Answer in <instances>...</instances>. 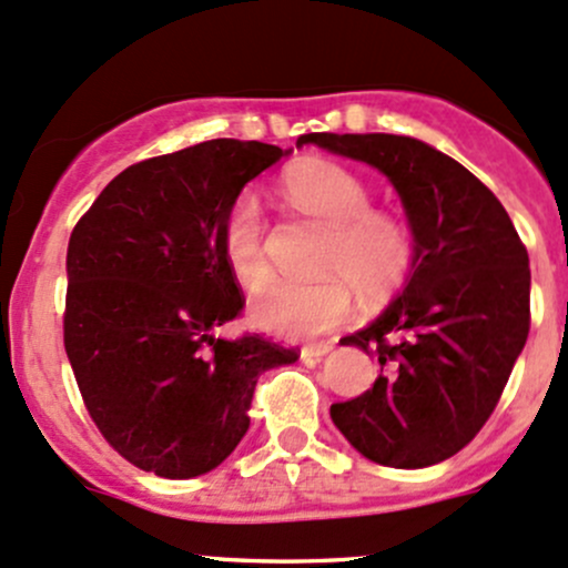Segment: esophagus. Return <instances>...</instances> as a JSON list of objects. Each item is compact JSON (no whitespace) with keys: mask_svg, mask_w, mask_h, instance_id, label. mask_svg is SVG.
<instances>
[{"mask_svg":"<svg viewBox=\"0 0 568 568\" xmlns=\"http://www.w3.org/2000/svg\"><path fill=\"white\" fill-rule=\"evenodd\" d=\"M332 353V342H315V345H307L302 347V358L304 361H317L323 358V355Z\"/></svg>","mask_w":568,"mask_h":568,"instance_id":"1","label":"esophagus"}]
</instances>
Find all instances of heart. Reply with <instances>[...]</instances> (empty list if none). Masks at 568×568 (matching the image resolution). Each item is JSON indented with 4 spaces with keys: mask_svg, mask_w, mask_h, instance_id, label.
<instances>
[{
    "mask_svg": "<svg viewBox=\"0 0 568 568\" xmlns=\"http://www.w3.org/2000/svg\"><path fill=\"white\" fill-rule=\"evenodd\" d=\"M283 196L326 223L315 283L274 280L251 304L258 328L277 336L332 332L353 313L355 288L364 298L394 294L415 266V234L402 215L372 207L369 185L336 161H302L283 174ZM229 272L245 291L270 277L264 215L253 191L236 193L221 223Z\"/></svg>",
    "mask_w": 568,
    "mask_h": 568,
    "instance_id": "obj_1",
    "label": "heart"
}]
</instances>
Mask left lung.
Listing matches in <instances>:
<instances>
[{"mask_svg":"<svg viewBox=\"0 0 568 568\" xmlns=\"http://www.w3.org/2000/svg\"><path fill=\"white\" fill-rule=\"evenodd\" d=\"M296 145L364 161L390 180L415 234L404 288L342 336L379 364L366 394L332 404L342 436L375 464L423 469L475 439L531 326L528 253L501 202L415 136L302 134Z\"/></svg>","mask_w":568,"mask_h":568,"instance_id":"left-lung-1","label":"left lung"}]
</instances>
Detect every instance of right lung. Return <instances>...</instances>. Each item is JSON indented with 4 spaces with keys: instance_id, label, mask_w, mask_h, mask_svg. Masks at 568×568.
Here are the masks:
<instances>
[{
    "instance_id": "obj_1",
    "label": "right lung",
    "mask_w": 568,
    "mask_h": 568,
    "mask_svg": "<svg viewBox=\"0 0 568 568\" xmlns=\"http://www.w3.org/2000/svg\"><path fill=\"white\" fill-rule=\"evenodd\" d=\"M291 151L210 140L110 180L67 247L64 347L89 415L129 464L207 475L251 426L258 375L296 351L215 336L242 313L221 247L236 193Z\"/></svg>"
}]
</instances>
